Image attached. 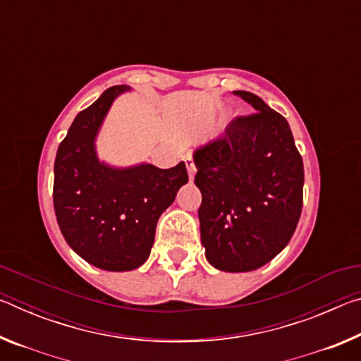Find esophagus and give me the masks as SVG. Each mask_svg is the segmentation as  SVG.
Here are the masks:
<instances>
[{"label":"esophagus","instance_id":"obj_1","mask_svg":"<svg viewBox=\"0 0 361 361\" xmlns=\"http://www.w3.org/2000/svg\"><path fill=\"white\" fill-rule=\"evenodd\" d=\"M185 162H186V169H188L189 178L194 180V175H195V166H194L192 157H191V156H186V157H185Z\"/></svg>","mask_w":361,"mask_h":361}]
</instances>
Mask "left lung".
<instances>
[{
	"label": "left lung",
	"instance_id": "left-lung-1",
	"mask_svg": "<svg viewBox=\"0 0 361 361\" xmlns=\"http://www.w3.org/2000/svg\"><path fill=\"white\" fill-rule=\"evenodd\" d=\"M255 114L237 118L194 151L202 192L200 240L224 272H250L288 245L302 209L304 167L288 122L258 95L232 92Z\"/></svg>",
	"mask_w": 361,
	"mask_h": 361
}]
</instances>
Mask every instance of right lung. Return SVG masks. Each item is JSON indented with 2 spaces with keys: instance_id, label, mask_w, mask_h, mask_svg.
<instances>
[{
  "instance_id": "add662e5",
  "label": "right lung",
  "mask_w": 361,
  "mask_h": 361,
  "mask_svg": "<svg viewBox=\"0 0 361 361\" xmlns=\"http://www.w3.org/2000/svg\"><path fill=\"white\" fill-rule=\"evenodd\" d=\"M130 90L109 87L79 113L54 164V209L66 243L89 264L111 272L133 271L149 258L159 216L188 183L185 162L116 167L97 154L109 108Z\"/></svg>"
}]
</instances>
